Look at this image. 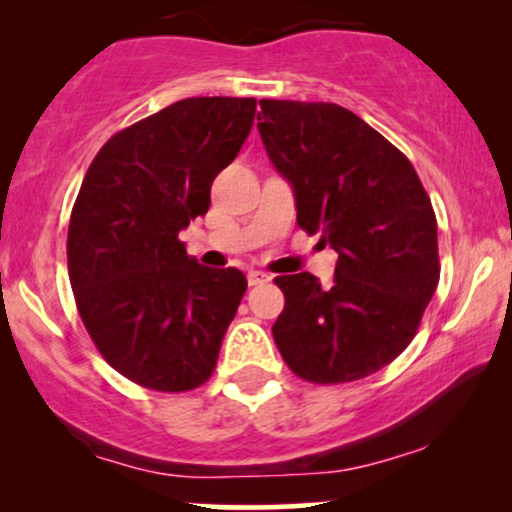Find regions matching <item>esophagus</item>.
I'll list each match as a JSON object with an SVG mask.
<instances>
[{"label":"esophagus","mask_w":512,"mask_h":512,"mask_svg":"<svg viewBox=\"0 0 512 512\" xmlns=\"http://www.w3.org/2000/svg\"><path fill=\"white\" fill-rule=\"evenodd\" d=\"M264 281H269V274L260 272V269H250V272H248V284H250V286L264 284Z\"/></svg>","instance_id":"esophagus-1"}]
</instances>
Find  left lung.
<instances>
[{
    "label": "left lung",
    "mask_w": 512,
    "mask_h": 512,
    "mask_svg": "<svg viewBox=\"0 0 512 512\" xmlns=\"http://www.w3.org/2000/svg\"><path fill=\"white\" fill-rule=\"evenodd\" d=\"M269 161L296 195V221L337 250L330 286L276 276L286 305L274 342L298 378L351 383L407 349L438 286V226L414 166L334 103L260 101Z\"/></svg>",
    "instance_id": "1"
}]
</instances>
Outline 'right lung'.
I'll return each mask as SVG.
<instances>
[{
	"mask_svg": "<svg viewBox=\"0 0 512 512\" xmlns=\"http://www.w3.org/2000/svg\"><path fill=\"white\" fill-rule=\"evenodd\" d=\"M255 98H185L110 137L81 182L67 236L76 308L105 361L132 383H207L248 281L178 238L248 139Z\"/></svg>",
	"mask_w": 512,
	"mask_h": 512,
	"instance_id": "1",
	"label": "right lung"
}]
</instances>
